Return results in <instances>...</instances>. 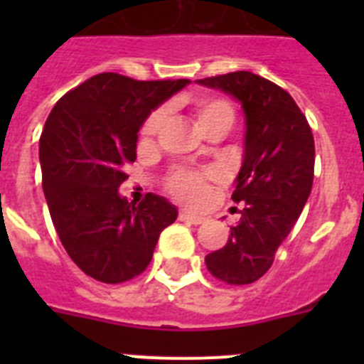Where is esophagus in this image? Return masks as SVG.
Wrapping results in <instances>:
<instances>
[{
    "mask_svg": "<svg viewBox=\"0 0 364 364\" xmlns=\"http://www.w3.org/2000/svg\"><path fill=\"white\" fill-rule=\"evenodd\" d=\"M178 218L182 222H189V224H202V222L205 220V218L200 217V215H195V213H191V211H186V210L180 211Z\"/></svg>",
    "mask_w": 364,
    "mask_h": 364,
    "instance_id": "1",
    "label": "esophagus"
}]
</instances>
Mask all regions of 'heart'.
<instances>
[{"label":"heart","mask_w":364,"mask_h":364,"mask_svg":"<svg viewBox=\"0 0 364 364\" xmlns=\"http://www.w3.org/2000/svg\"><path fill=\"white\" fill-rule=\"evenodd\" d=\"M195 112H197L198 125L202 127H208V125L218 124V122H230L233 124L235 112L233 107L228 104L226 100L220 98H210V96H204V98H198L195 102ZM164 118H166V111L159 109L154 111L147 122L144 124L142 136L151 138L159 133L160 127L164 124ZM167 188L169 191L175 195L180 200L189 202V204H200L202 200L208 195V184H205V176L200 173L195 171H175L169 176V182H167Z\"/></svg>","instance_id":"heart-1"}]
</instances>
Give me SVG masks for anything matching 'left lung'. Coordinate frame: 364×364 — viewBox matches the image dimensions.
<instances>
[{"mask_svg":"<svg viewBox=\"0 0 364 364\" xmlns=\"http://www.w3.org/2000/svg\"><path fill=\"white\" fill-rule=\"evenodd\" d=\"M197 83L237 100L246 127L231 197L244 204L240 220L226 246L205 255V266L228 284H250L268 272L310 197L314 136L294 98L257 74L237 70Z\"/></svg>","mask_w":364,"mask_h":364,"instance_id":"obj_1","label":"left lung"}]
</instances>
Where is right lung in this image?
<instances>
[{
  "label": "right lung",
  "instance_id": "right-lung-1",
  "mask_svg": "<svg viewBox=\"0 0 364 364\" xmlns=\"http://www.w3.org/2000/svg\"><path fill=\"white\" fill-rule=\"evenodd\" d=\"M189 80L136 82L96 74L50 111L40 138L43 193L65 252L89 277L118 284L151 262L164 228L178 210L147 193L140 204L118 188L136 160L138 131Z\"/></svg>",
  "mask_w": 364,
  "mask_h": 364
}]
</instances>
